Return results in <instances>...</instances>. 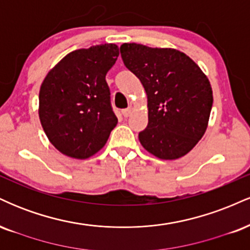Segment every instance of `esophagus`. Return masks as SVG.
Listing matches in <instances>:
<instances>
[{"label": "esophagus", "mask_w": 250, "mask_h": 250, "mask_svg": "<svg viewBox=\"0 0 250 250\" xmlns=\"http://www.w3.org/2000/svg\"><path fill=\"white\" fill-rule=\"evenodd\" d=\"M131 111H133V108H131V107H129V108H127V109H123V110H122L123 116L128 117V116L131 114Z\"/></svg>", "instance_id": "esophagus-1"}]
</instances>
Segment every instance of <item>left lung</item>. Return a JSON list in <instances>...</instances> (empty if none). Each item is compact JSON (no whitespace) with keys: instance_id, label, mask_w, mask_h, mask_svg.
<instances>
[{"instance_id":"1","label":"left lung","mask_w":250,"mask_h":250,"mask_svg":"<svg viewBox=\"0 0 250 250\" xmlns=\"http://www.w3.org/2000/svg\"><path fill=\"white\" fill-rule=\"evenodd\" d=\"M120 49L147 94L148 125L139 134L142 147L161 160L185 156L207 130L213 105L208 77L174 48L123 43Z\"/></svg>"}]
</instances>
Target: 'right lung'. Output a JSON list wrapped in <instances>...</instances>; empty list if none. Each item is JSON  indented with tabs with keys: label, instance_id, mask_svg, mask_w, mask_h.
Masks as SVG:
<instances>
[{
	"label": "right lung",
	"instance_id": "1",
	"mask_svg": "<svg viewBox=\"0 0 250 250\" xmlns=\"http://www.w3.org/2000/svg\"><path fill=\"white\" fill-rule=\"evenodd\" d=\"M119 54L113 43L74 50L43 80L40 121L51 145L65 156L79 160L93 156L116 127L105 75Z\"/></svg>",
	"mask_w": 250,
	"mask_h": 250
}]
</instances>
